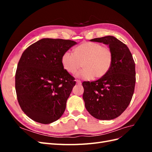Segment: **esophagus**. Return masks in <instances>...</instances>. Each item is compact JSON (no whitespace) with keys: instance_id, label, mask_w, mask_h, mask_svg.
I'll return each mask as SVG.
<instances>
[{"instance_id":"1","label":"esophagus","mask_w":152,"mask_h":152,"mask_svg":"<svg viewBox=\"0 0 152 152\" xmlns=\"http://www.w3.org/2000/svg\"><path fill=\"white\" fill-rule=\"evenodd\" d=\"M76 82H77V84H79V85H80V84H82L81 81H80V80H76Z\"/></svg>"}]
</instances>
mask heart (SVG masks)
Instances as JSON below:
<instances>
[{
	"instance_id": "b5f03b06",
	"label": "heart",
	"mask_w": 152,
	"mask_h": 152,
	"mask_svg": "<svg viewBox=\"0 0 152 152\" xmlns=\"http://www.w3.org/2000/svg\"><path fill=\"white\" fill-rule=\"evenodd\" d=\"M63 68L74 74L81 67L84 69L77 73V77L85 80L99 79L104 76L113 63V53L108 47L96 42H85L74 49V54L66 51L61 57Z\"/></svg>"
}]
</instances>
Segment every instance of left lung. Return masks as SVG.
<instances>
[{"instance_id":"obj_1","label":"left lung","mask_w":152,"mask_h":152,"mask_svg":"<svg viewBox=\"0 0 152 152\" xmlns=\"http://www.w3.org/2000/svg\"><path fill=\"white\" fill-rule=\"evenodd\" d=\"M90 41L108 45L113 53V63L103 77L82 83L85 107L96 118L112 120L120 116L131 102L136 83L135 63L127 45L113 36Z\"/></svg>"}]
</instances>
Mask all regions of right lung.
<instances>
[{"instance_id":"obj_1","label":"right lung","mask_w":152,"mask_h":152,"mask_svg":"<svg viewBox=\"0 0 152 152\" xmlns=\"http://www.w3.org/2000/svg\"><path fill=\"white\" fill-rule=\"evenodd\" d=\"M77 44L70 40L42 39L23 53L15 88L21 110L33 121L50 124L65 112L75 81L61 60L63 54Z\"/></svg>"}]
</instances>
